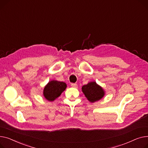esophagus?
I'll return each mask as SVG.
<instances>
[{
	"mask_svg": "<svg viewBox=\"0 0 148 148\" xmlns=\"http://www.w3.org/2000/svg\"><path fill=\"white\" fill-rule=\"evenodd\" d=\"M71 86H72L73 88H77V85L76 84L72 83V84H71Z\"/></svg>",
	"mask_w": 148,
	"mask_h": 148,
	"instance_id": "esophagus-1",
	"label": "esophagus"
}]
</instances>
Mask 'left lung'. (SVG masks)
<instances>
[{"label":"left lung","instance_id":"1","mask_svg":"<svg viewBox=\"0 0 148 148\" xmlns=\"http://www.w3.org/2000/svg\"><path fill=\"white\" fill-rule=\"evenodd\" d=\"M82 90L85 97L92 103L99 100L105 94L103 88L95 82H91L84 85L82 87Z\"/></svg>","mask_w":148,"mask_h":148}]
</instances>
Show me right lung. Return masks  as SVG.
Here are the masks:
<instances>
[{"label": "right lung", "instance_id": "1", "mask_svg": "<svg viewBox=\"0 0 148 148\" xmlns=\"http://www.w3.org/2000/svg\"><path fill=\"white\" fill-rule=\"evenodd\" d=\"M67 87L66 84L63 82L51 81L45 86L43 90V95L48 101H54L58 97Z\"/></svg>", "mask_w": 148, "mask_h": 148}]
</instances>
